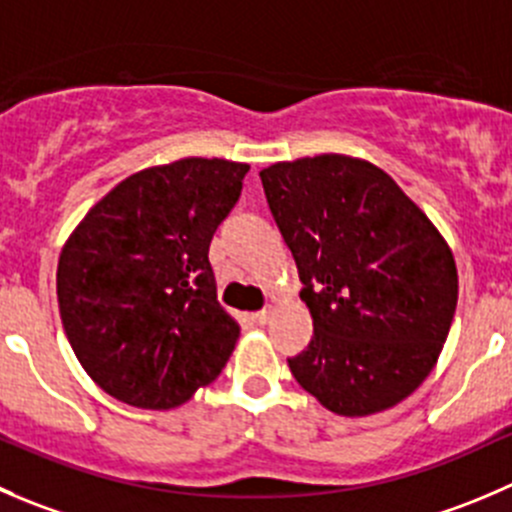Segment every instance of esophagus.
Returning a JSON list of instances; mask_svg holds the SVG:
<instances>
[{"instance_id": "1", "label": "esophagus", "mask_w": 512, "mask_h": 512, "mask_svg": "<svg viewBox=\"0 0 512 512\" xmlns=\"http://www.w3.org/2000/svg\"><path fill=\"white\" fill-rule=\"evenodd\" d=\"M255 320L260 322V325H267V322L272 320V310H270V307H265V310L255 312Z\"/></svg>"}]
</instances>
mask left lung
<instances>
[{"label": "left lung", "instance_id": "8db88e82", "mask_svg": "<svg viewBox=\"0 0 512 512\" xmlns=\"http://www.w3.org/2000/svg\"><path fill=\"white\" fill-rule=\"evenodd\" d=\"M260 180L315 327L307 350L287 360L292 375L335 415L395 408L448 340L453 250L398 182L360 157L275 162Z\"/></svg>", "mask_w": 512, "mask_h": 512}]
</instances>
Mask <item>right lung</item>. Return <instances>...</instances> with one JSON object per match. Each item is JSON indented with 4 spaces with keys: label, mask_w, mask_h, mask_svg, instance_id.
<instances>
[{
    "label": "right lung",
    "mask_w": 512,
    "mask_h": 512,
    "mask_svg": "<svg viewBox=\"0 0 512 512\" xmlns=\"http://www.w3.org/2000/svg\"><path fill=\"white\" fill-rule=\"evenodd\" d=\"M250 165L185 157L135 172L59 252L57 300L79 365L132 408L172 410L230 360L240 325L207 252Z\"/></svg>",
    "instance_id": "obj_1"
}]
</instances>
